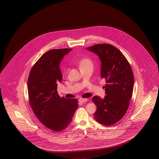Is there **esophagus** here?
Masks as SVG:
<instances>
[{
    "label": "esophagus",
    "instance_id": "1",
    "mask_svg": "<svg viewBox=\"0 0 159 159\" xmlns=\"http://www.w3.org/2000/svg\"><path fill=\"white\" fill-rule=\"evenodd\" d=\"M88 101V99L87 98H81L79 99V101L80 102H81V103L85 102H86V101Z\"/></svg>",
    "mask_w": 159,
    "mask_h": 159
}]
</instances>
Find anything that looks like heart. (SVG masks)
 I'll return each instance as SVG.
<instances>
[{"label":"heart","mask_w":159,"mask_h":159,"mask_svg":"<svg viewBox=\"0 0 159 159\" xmlns=\"http://www.w3.org/2000/svg\"><path fill=\"white\" fill-rule=\"evenodd\" d=\"M88 66H93V62L89 58H83L79 62L80 68H83Z\"/></svg>","instance_id":"heart-1"}]
</instances>
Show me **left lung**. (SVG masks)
Instances as JSON below:
<instances>
[{
	"label": "left lung",
	"mask_w": 159,
	"mask_h": 159,
	"mask_svg": "<svg viewBox=\"0 0 159 159\" xmlns=\"http://www.w3.org/2000/svg\"><path fill=\"white\" fill-rule=\"evenodd\" d=\"M87 49L97 54L101 62V77L106 79V95L92 98L97 106L94 119L99 123L110 126L125 116L134 89V79L127 59L115 46L97 44Z\"/></svg>",
	"instance_id": "8db88e82"
}]
</instances>
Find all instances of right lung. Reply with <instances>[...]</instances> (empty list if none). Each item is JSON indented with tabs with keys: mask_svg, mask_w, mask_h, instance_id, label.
<instances>
[{
	"mask_svg": "<svg viewBox=\"0 0 159 159\" xmlns=\"http://www.w3.org/2000/svg\"><path fill=\"white\" fill-rule=\"evenodd\" d=\"M72 49H51L44 53L31 68L28 79L29 102L36 117L55 132L67 128L78 107L76 99L61 98L57 90L62 76L61 61Z\"/></svg>",
	"mask_w": 159,
	"mask_h": 159,
	"instance_id": "1",
	"label": "right lung"
}]
</instances>
